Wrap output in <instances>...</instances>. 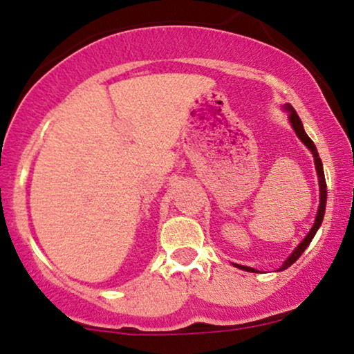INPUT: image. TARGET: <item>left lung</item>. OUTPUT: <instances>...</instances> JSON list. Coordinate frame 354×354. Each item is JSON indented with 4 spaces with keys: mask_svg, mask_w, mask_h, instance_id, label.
<instances>
[{
    "mask_svg": "<svg viewBox=\"0 0 354 354\" xmlns=\"http://www.w3.org/2000/svg\"><path fill=\"white\" fill-rule=\"evenodd\" d=\"M285 111L288 113V120L290 124H292V127L295 130V133H297V137L301 140L304 143V147H306L309 151L313 153V158H314V166H316V172H317V180H319V207H317V214H316V221H314V224L311 227V230L308 232V235L304 236L301 240V243H299L297 248L292 251V254L288 256L287 259L283 261V264L280 266L277 270H285L288 269L290 266H292L295 261H297L299 256L303 254V251L308 248L309 243H311V240L314 239V235H316V232L319 230V227L322 224V219H324V212H326V205H327V183H326V177H324V167H322V161L321 158H319V153H317V148L316 145L313 143V140L308 137L306 132H304V127H303V122L301 119H299V115L297 114V111L293 109L292 104H285ZM235 268H239L241 270H246V272H258V270L253 269V268H248V266H241V264H235Z\"/></svg>",
    "mask_w": 354,
    "mask_h": 354,
    "instance_id": "8db88e82",
    "label": "left lung"
}]
</instances>
